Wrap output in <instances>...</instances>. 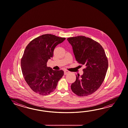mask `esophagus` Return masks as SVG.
Returning <instances> with one entry per match:
<instances>
[{
	"mask_svg": "<svg viewBox=\"0 0 128 128\" xmlns=\"http://www.w3.org/2000/svg\"><path fill=\"white\" fill-rule=\"evenodd\" d=\"M70 72L68 71L67 70H64V74H67L69 73Z\"/></svg>",
	"mask_w": 128,
	"mask_h": 128,
	"instance_id": "34e87169",
	"label": "esophagus"
}]
</instances>
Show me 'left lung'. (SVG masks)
I'll return each instance as SVG.
<instances>
[{
    "mask_svg": "<svg viewBox=\"0 0 128 128\" xmlns=\"http://www.w3.org/2000/svg\"><path fill=\"white\" fill-rule=\"evenodd\" d=\"M67 40L77 62L86 66L82 76L76 75L71 90L80 96L91 95L100 87L108 70V60L104 48L98 42L84 36L69 38Z\"/></svg>",
    "mask_w": 128,
    "mask_h": 128,
    "instance_id": "obj_1",
    "label": "left lung"
}]
</instances>
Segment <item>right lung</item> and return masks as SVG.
<instances>
[{"instance_id":"add662e5","label":"right lung","mask_w":128,"mask_h":128,"mask_svg":"<svg viewBox=\"0 0 128 128\" xmlns=\"http://www.w3.org/2000/svg\"><path fill=\"white\" fill-rule=\"evenodd\" d=\"M64 38L46 34L34 39L27 45L21 60V67L26 82L33 92L41 95L52 92L64 72L46 66L52 57L55 48Z\"/></svg>"}]
</instances>
